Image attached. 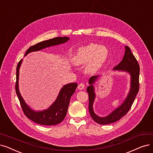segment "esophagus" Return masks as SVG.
<instances>
[{
    "label": "esophagus",
    "mask_w": 153,
    "mask_h": 153,
    "mask_svg": "<svg viewBox=\"0 0 153 153\" xmlns=\"http://www.w3.org/2000/svg\"><path fill=\"white\" fill-rule=\"evenodd\" d=\"M84 87H85V85L83 83H81L78 85V88L79 90H83L84 88Z\"/></svg>",
    "instance_id": "esophagus-1"
}]
</instances>
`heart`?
I'll list each match as a JSON object with an SVG mask.
<instances>
[{
	"label": "heart",
	"mask_w": 153,
	"mask_h": 153,
	"mask_svg": "<svg viewBox=\"0 0 153 153\" xmlns=\"http://www.w3.org/2000/svg\"><path fill=\"white\" fill-rule=\"evenodd\" d=\"M108 56V49L95 43L79 48L72 58L73 64L83 65L88 64L86 70L89 73H95L104 64Z\"/></svg>",
	"instance_id": "1"
}]
</instances>
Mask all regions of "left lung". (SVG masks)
Here are the masks:
<instances>
[{"label": "left lung", "instance_id": "8db88e82", "mask_svg": "<svg viewBox=\"0 0 153 153\" xmlns=\"http://www.w3.org/2000/svg\"><path fill=\"white\" fill-rule=\"evenodd\" d=\"M125 50V54L123 60L121 61L120 63L114 67V70L126 71L129 73L131 75V89L129 94L127 96L124 102L118 108L115 109L112 112L106 116V117H99V116L95 114L93 109V103L95 98V90L93 84L96 82L97 78L100 76V75L93 76L89 79L90 86H88L87 88V91L88 93L89 99V112L93 120L99 124L105 125L111 124L120 119L130 110L136 96L139 91V78L140 71L139 65L135 56L132 53L130 48L126 46Z\"/></svg>", "mask_w": 153, "mask_h": 153}]
</instances>
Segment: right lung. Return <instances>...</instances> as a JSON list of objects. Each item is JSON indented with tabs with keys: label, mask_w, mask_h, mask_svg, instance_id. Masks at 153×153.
Masks as SVG:
<instances>
[{
	"label": "right lung",
	"mask_w": 153,
	"mask_h": 153,
	"mask_svg": "<svg viewBox=\"0 0 153 153\" xmlns=\"http://www.w3.org/2000/svg\"><path fill=\"white\" fill-rule=\"evenodd\" d=\"M69 39L68 37H56L38 42L28 49L26 52L25 56L30 52L39 51L48 47L65 43ZM22 61V59H21L20 62L18 63L16 68V92L19 98L24 114L27 118L41 125L54 126L62 123L68 111L70 98L75 91L78 84L76 83H71L64 85L61 89L57 99L50 107L42 111H34L24 102L19 90L18 82H19V68Z\"/></svg>",
	"instance_id": "right-lung-1"
}]
</instances>
